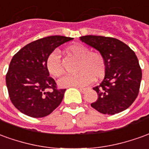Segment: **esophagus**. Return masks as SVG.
<instances>
[{"instance_id":"esophagus-1","label":"esophagus","mask_w":149,"mask_h":149,"mask_svg":"<svg viewBox=\"0 0 149 149\" xmlns=\"http://www.w3.org/2000/svg\"><path fill=\"white\" fill-rule=\"evenodd\" d=\"M79 90H80L82 93H85L86 92L87 89H86V88H79Z\"/></svg>"}]
</instances>
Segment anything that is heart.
<instances>
[{
  "label": "heart",
  "mask_w": 149,
  "mask_h": 149,
  "mask_svg": "<svg viewBox=\"0 0 149 149\" xmlns=\"http://www.w3.org/2000/svg\"><path fill=\"white\" fill-rule=\"evenodd\" d=\"M68 54L79 59L76 74H68L61 78L59 85L61 87H83L91 84L104 77L106 72V60L99 52H89V49L81 44H73L66 48ZM46 67L50 74L59 77L64 73V67L60 53L54 51L46 60Z\"/></svg>",
  "instance_id": "1"
}]
</instances>
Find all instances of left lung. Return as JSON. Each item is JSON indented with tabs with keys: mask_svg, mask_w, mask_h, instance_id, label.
<instances>
[{
	"mask_svg": "<svg viewBox=\"0 0 149 149\" xmlns=\"http://www.w3.org/2000/svg\"><path fill=\"white\" fill-rule=\"evenodd\" d=\"M81 40L99 51L107 64L104 80L93 88L97 99L91 107L105 114L125 111L138 96L142 78L135 52L124 42L111 37L86 35Z\"/></svg>",
	"mask_w": 149,
	"mask_h": 149,
	"instance_id": "1",
	"label": "left lung"
}]
</instances>
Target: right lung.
I'll use <instances>...</instances> for the list:
<instances>
[{
  "label": "right lung",
  "mask_w": 149,
  "mask_h": 149,
  "mask_svg": "<svg viewBox=\"0 0 149 149\" xmlns=\"http://www.w3.org/2000/svg\"><path fill=\"white\" fill-rule=\"evenodd\" d=\"M72 38L60 35L39 38L13 56L6 77L9 98L22 113L32 118L50 114L61 103L66 89H58L46 67V60Z\"/></svg>",
  "instance_id": "obj_1"
}]
</instances>
